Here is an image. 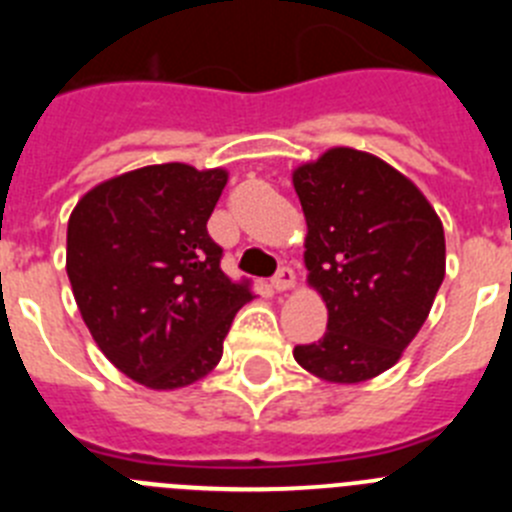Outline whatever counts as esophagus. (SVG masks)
I'll list each match as a JSON object with an SVG mask.
<instances>
[{"label":"esophagus","mask_w":512,"mask_h":512,"mask_svg":"<svg viewBox=\"0 0 512 512\" xmlns=\"http://www.w3.org/2000/svg\"><path fill=\"white\" fill-rule=\"evenodd\" d=\"M274 289H279V292H287V289H295L297 279H295V271L287 269V266H282V269L277 271V277H274Z\"/></svg>","instance_id":"1"}]
</instances>
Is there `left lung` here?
Instances as JSON below:
<instances>
[{
	"mask_svg": "<svg viewBox=\"0 0 512 512\" xmlns=\"http://www.w3.org/2000/svg\"><path fill=\"white\" fill-rule=\"evenodd\" d=\"M305 212V266L328 307L318 343L295 346L312 377L359 384L400 361L446 274L441 217L395 166L348 146L292 171Z\"/></svg>",
	"mask_w": 512,
	"mask_h": 512,
	"instance_id": "left-lung-1",
	"label": "left lung"
}]
</instances>
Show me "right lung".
I'll use <instances>...</instances> for the list:
<instances>
[{
	"label": "right lung",
	"instance_id": "1",
	"mask_svg": "<svg viewBox=\"0 0 512 512\" xmlns=\"http://www.w3.org/2000/svg\"><path fill=\"white\" fill-rule=\"evenodd\" d=\"M225 169L153 164L104 179L71 210L66 274L94 343L148 390L189 387L220 364L248 284L220 269L207 220Z\"/></svg>",
	"mask_w": 512,
	"mask_h": 512
}]
</instances>
